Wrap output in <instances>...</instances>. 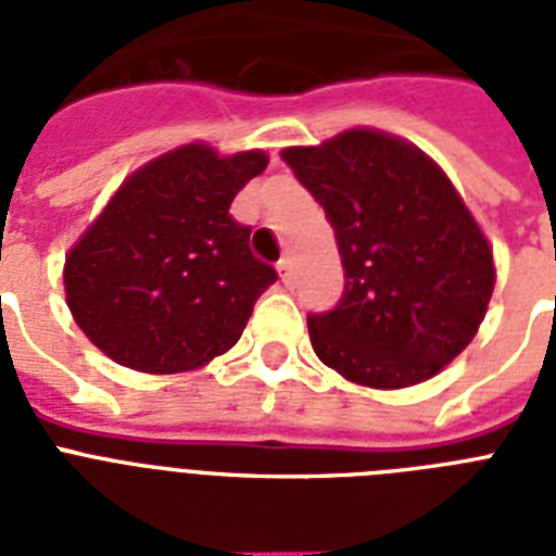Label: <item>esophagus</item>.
<instances>
[{
  "label": "esophagus",
  "instance_id": "1",
  "mask_svg": "<svg viewBox=\"0 0 556 556\" xmlns=\"http://www.w3.org/2000/svg\"><path fill=\"white\" fill-rule=\"evenodd\" d=\"M277 270H279V277H282V282H291V274H294V262L288 260V256H282V260L277 262Z\"/></svg>",
  "mask_w": 556,
  "mask_h": 556
}]
</instances>
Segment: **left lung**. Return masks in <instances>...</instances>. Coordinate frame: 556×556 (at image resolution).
Instances as JSON below:
<instances>
[{"label": "left lung", "mask_w": 556, "mask_h": 556, "mask_svg": "<svg viewBox=\"0 0 556 556\" xmlns=\"http://www.w3.org/2000/svg\"><path fill=\"white\" fill-rule=\"evenodd\" d=\"M282 161L326 210L346 270L340 303L308 314L317 357L375 389L432 378L473 340L493 294L491 248L450 178L371 129Z\"/></svg>", "instance_id": "8db88e82"}]
</instances>
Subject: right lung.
I'll return each instance as SVG.
<instances>
[{
    "mask_svg": "<svg viewBox=\"0 0 556 556\" xmlns=\"http://www.w3.org/2000/svg\"><path fill=\"white\" fill-rule=\"evenodd\" d=\"M265 167V152L218 159L190 143L126 178L65 260L68 308L100 352L167 375L242 338L277 270L253 256L230 204Z\"/></svg>",
    "mask_w": 556,
    "mask_h": 556,
    "instance_id": "1",
    "label": "right lung"
}]
</instances>
